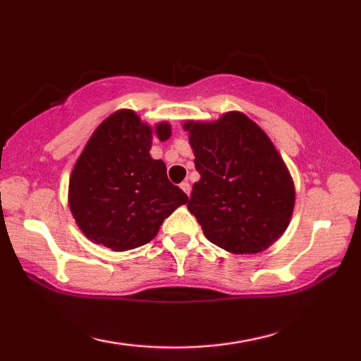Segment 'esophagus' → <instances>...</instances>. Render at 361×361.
Returning a JSON list of instances; mask_svg holds the SVG:
<instances>
[{"mask_svg": "<svg viewBox=\"0 0 361 361\" xmlns=\"http://www.w3.org/2000/svg\"><path fill=\"white\" fill-rule=\"evenodd\" d=\"M180 188H181V189H183V191H185V192H186L188 195H189V194H191V185H189V183H188V181H183V183H181V185H180Z\"/></svg>", "mask_w": 361, "mask_h": 361, "instance_id": "1", "label": "esophagus"}]
</instances>
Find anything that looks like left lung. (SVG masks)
<instances>
[{
  "label": "left lung",
  "instance_id": "8db88e82",
  "mask_svg": "<svg viewBox=\"0 0 361 361\" xmlns=\"http://www.w3.org/2000/svg\"><path fill=\"white\" fill-rule=\"evenodd\" d=\"M200 180L188 210L207 239L234 255L266 250L288 228L295 185L264 130L240 111L218 121H186Z\"/></svg>",
  "mask_w": 361,
  "mask_h": 361
}]
</instances>
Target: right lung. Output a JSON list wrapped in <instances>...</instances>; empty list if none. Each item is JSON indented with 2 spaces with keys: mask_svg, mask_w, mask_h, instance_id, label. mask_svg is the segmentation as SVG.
<instances>
[{
  "mask_svg": "<svg viewBox=\"0 0 361 361\" xmlns=\"http://www.w3.org/2000/svg\"><path fill=\"white\" fill-rule=\"evenodd\" d=\"M170 133L169 122L152 129L132 109H119L97 127L68 188L73 218L89 240L113 252L142 247L188 202L169 181L166 164L149 154L152 137L166 142Z\"/></svg>",
  "mask_w": 361,
  "mask_h": 361,
  "instance_id": "right-lung-1",
  "label": "right lung"
}]
</instances>
